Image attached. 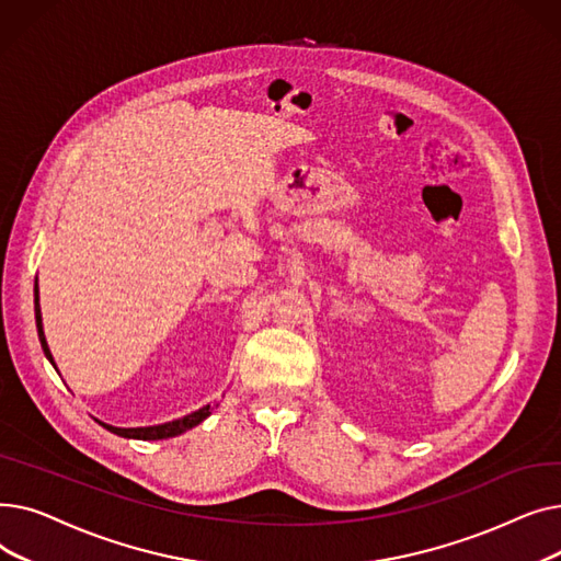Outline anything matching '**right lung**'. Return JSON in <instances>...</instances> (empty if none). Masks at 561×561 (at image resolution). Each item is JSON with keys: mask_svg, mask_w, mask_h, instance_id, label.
Returning <instances> with one entry per match:
<instances>
[{"mask_svg": "<svg viewBox=\"0 0 561 561\" xmlns=\"http://www.w3.org/2000/svg\"><path fill=\"white\" fill-rule=\"evenodd\" d=\"M38 277H36V286H34V311H36V328H38V339H41V345H43V352L45 357L49 359V364L56 368V362L51 357L49 352V345H47V339H45V332H43V313H41V293H38ZM58 370V368H56ZM214 407L218 404H206V407H199L197 411H193V414L184 416V419H176V421H168V423H161V425H150V427H115V425H108V423H102L98 421L102 427H106L108 432L117 434V436H125V438H140V440H159V438H172V436H180L184 434L186 430L199 425L204 419L211 416Z\"/></svg>", "mask_w": 561, "mask_h": 561, "instance_id": "add662e5", "label": "right lung"}]
</instances>
